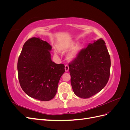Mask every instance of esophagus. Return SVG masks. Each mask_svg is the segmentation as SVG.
Listing matches in <instances>:
<instances>
[{
  "label": "esophagus",
  "instance_id": "34e87169",
  "mask_svg": "<svg viewBox=\"0 0 130 130\" xmlns=\"http://www.w3.org/2000/svg\"><path fill=\"white\" fill-rule=\"evenodd\" d=\"M69 66H68V65H67V64H66L65 65V70H66V72H68V70H69Z\"/></svg>",
  "mask_w": 130,
  "mask_h": 130
}]
</instances>
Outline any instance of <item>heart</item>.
Returning <instances> with one entry per match:
<instances>
[{
  "label": "heart",
  "mask_w": 130,
  "mask_h": 130,
  "mask_svg": "<svg viewBox=\"0 0 130 130\" xmlns=\"http://www.w3.org/2000/svg\"><path fill=\"white\" fill-rule=\"evenodd\" d=\"M74 45V43H71L70 44H69L68 45V48H71V47H73ZM60 50H62L61 49H59ZM81 49V45L80 44H77L74 47V49H73L72 52L69 54L68 55V58L71 60V59L73 58L74 57H75V56L77 55V54L79 52L80 50Z\"/></svg>",
  "instance_id": "b5f03b06"
}]
</instances>
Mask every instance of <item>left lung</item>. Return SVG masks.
Listing matches in <instances>:
<instances>
[{
	"instance_id": "1",
	"label": "left lung",
	"mask_w": 130,
	"mask_h": 130,
	"mask_svg": "<svg viewBox=\"0 0 130 130\" xmlns=\"http://www.w3.org/2000/svg\"><path fill=\"white\" fill-rule=\"evenodd\" d=\"M69 67L70 82L76 96L87 99L101 91L108 82L111 68L105 41L100 38L80 50Z\"/></svg>"
}]
</instances>
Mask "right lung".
Here are the masks:
<instances>
[{"instance_id": "obj_1", "label": "right lung", "mask_w": 130, "mask_h": 130, "mask_svg": "<svg viewBox=\"0 0 130 130\" xmlns=\"http://www.w3.org/2000/svg\"><path fill=\"white\" fill-rule=\"evenodd\" d=\"M48 42L32 37L23 45L17 63L20 86L27 95L41 101L55 96L59 80L65 72L63 64L52 61Z\"/></svg>"}]
</instances>
